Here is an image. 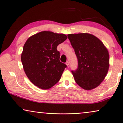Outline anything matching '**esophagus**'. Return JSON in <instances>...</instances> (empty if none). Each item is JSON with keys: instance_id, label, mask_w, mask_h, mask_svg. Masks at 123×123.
<instances>
[{"instance_id": "34e87169", "label": "esophagus", "mask_w": 123, "mask_h": 123, "mask_svg": "<svg viewBox=\"0 0 123 123\" xmlns=\"http://www.w3.org/2000/svg\"><path fill=\"white\" fill-rule=\"evenodd\" d=\"M66 64L67 65V67H68V68L70 67V64H69V62L68 61H67V62H66Z\"/></svg>"}]
</instances>
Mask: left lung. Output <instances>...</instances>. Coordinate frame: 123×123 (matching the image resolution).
<instances>
[{
	"mask_svg": "<svg viewBox=\"0 0 123 123\" xmlns=\"http://www.w3.org/2000/svg\"><path fill=\"white\" fill-rule=\"evenodd\" d=\"M68 37L78 59L77 69L71 71L75 82L85 90L98 87L108 71L107 49L99 39L90 34H71Z\"/></svg>",
	"mask_w": 123,
	"mask_h": 123,
	"instance_id": "8db88e82",
	"label": "left lung"
}]
</instances>
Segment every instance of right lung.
Instances as JSON below:
<instances>
[{
    "instance_id": "right-lung-1",
    "label": "right lung",
    "mask_w": 123,
    "mask_h": 123,
    "mask_svg": "<svg viewBox=\"0 0 123 123\" xmlns=\"http://www.w3.org/2000/svg\"><path fill=\"white\" fill-rule=\"evenodd\" d=\"M67 39L63 34L43 31L26 42L21 61L26 74L35 86L48 89L60 80L67 66L60 62L56 48Z\"/></svg>"
}]
</instances>
